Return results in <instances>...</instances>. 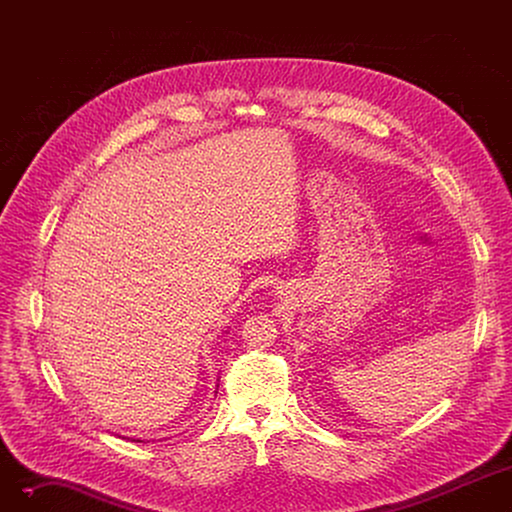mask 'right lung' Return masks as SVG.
Listing matches in <instances>:
<instances>
[{
    "mask_svg": "<svg viewBox=\"0 0 512 512\" xmlns=\"http://www.w3.org/2000/svg\"><path fill=\"white\" fill-rule=\"evenodd\" d=\"M134 442H143V440H134Z\"/></svg>",
    "mask_w": 512,
    "mask_h": 512,
    "instance_id": "obj_1",
    "label": "right lung"
}]
</instances>
